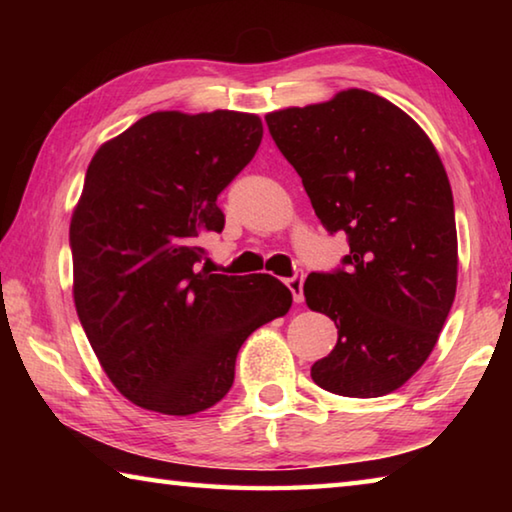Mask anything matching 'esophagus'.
<instances>
[{
  "mask_svg": "<svg viewBox=\"0 0 512 512\" xmlns=\"http://www.w3.org/2000/svg\"><path fill=\"white\" fill-rule=\"evenodd\" d=\"M302 284H305V277H302V275H293L287 280V287L293 293V300H296V302L305 300V296H302Z\"/></svg>",
  "mask_w": 512,
  "mask_h": 512,
  "instance_id": "obj_1",
  "label": "esophagus"
}]
</instances>
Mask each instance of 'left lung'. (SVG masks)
Instances as JSON below:
<instances>
[{
	"mask_svg": "<svg viewBox=\"0 0 512 512\" xmlns=\"http://www.w3.org/2000/svg\"><path fill=\"white\" fill-rule=\"evenodd\" d=\"M320 223L348 235V271L311 273L305 300L339 341L311 366L320 388L381 397L436 348L456 296L454 198L429 135L395 103L359 88L266 115Z\"/></svg>",
	"mask_w": 512,
	"mask_h": 512,
	"instance_id": "obj_1",
	"label": "left lung"
}]
</instances>
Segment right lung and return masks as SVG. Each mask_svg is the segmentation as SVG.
Returning <instances> with one entry per match:
<instances>
[{"label": "right lung", "mask_w": 512, "mask_h": 512, "mask_svg": "<svg viewBox=\"0 0 512 512\" xmlns=\"http://www.w3.org/2000/svg\"><path fill=\"white\" fill-rule=\"evenodd\" d=\"M262 119L160 110L99 146L69 223L74 305L112 386L146 411L192 415L228 395L237 352L291 309L268 273L198 268L216 205L253 160Z\"/></svg>", "instance_id": "obj_1"}]
</instances>
